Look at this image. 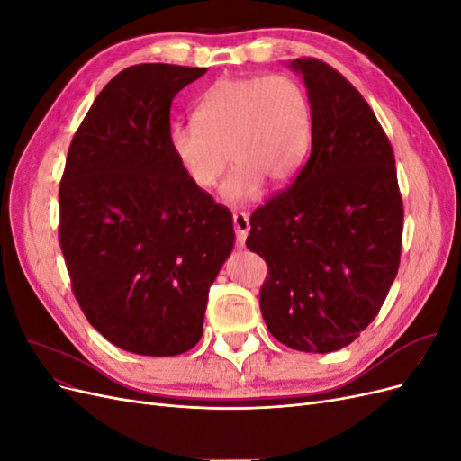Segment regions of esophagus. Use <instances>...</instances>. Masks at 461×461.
Wrapping results in <instances>:
<instances>
[{"label": "esophagus", "mask_w": 461, "mask_h": 461, "mask_svg": "<svg viewBox=\"0 0 461 461\" xmlns=\"http://www.w3.org/2000/svg\"><path fill=\"white\" fill-rule=\"evenodd\" d=\"M232 227L236 232V240H239L240 246H244L246 236L249 232V217L244 212H234L232 213Z\"/></svg>", "instance_id": "34e87169"}]
</instances>
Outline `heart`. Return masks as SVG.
<instances>
[{"mask_svg": "<svg viewBox=\"0 0 461 461\" xmlns=\"http://www.w3.org/2000/svg\"><path fill=\"white\" fill-rule=\"evenodd\" d=\"M313 138V107L300 80L288 75L221 78L194 109V122H176L169 146L198 188H212L230 158L222 196L248 200L263 178L283 185L298 173Z\"/></svg>", "mask_w": 461, "mask_h": 461, "instance_id": "obj_1", "label": "heart"}]
</instances>
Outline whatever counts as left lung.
<instances>
[{"instance_id": "8db88e82", "label": "left lung", "mask_w": 461, "mask_h": 461, "mask_svg": "<svg viewBox=\"0 0 461 461\" xmlns=\"http://www.w3.org/2000/svg\"><path fill=\"white\" fill-rule=\"evenodd\" d=\"M313 107L312 153L288 188L249 217L246 246L267 263L259 308L298 352L352 344L379 315L402 254L394 151L373 109L337 68L292 61Z\"/></svg>"}]
</instances>
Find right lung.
I'll return each instance as SVG.
<instances>
[{
    "mask_svg": "<svg viewBox=\"0 0 461 461\" xmlns=\"http://www.w3.org/2000/svg\"><path fill=\"white\" fill-rule=\"evenodd\" d=\"M205 71L127 67L68 146L59 244L73 294L90 325L132 354L198 344L209 286L232 249L230 212L192 183L169 146L175 95Z\"/></svg>",
    "mask_w": 461,
    "mask_h": 461,
    "instance_id": "add662e5",
    "label": "right lung"
}]
</instances>
